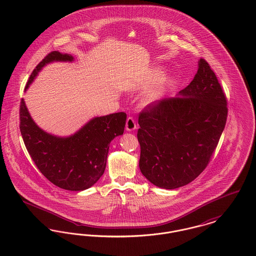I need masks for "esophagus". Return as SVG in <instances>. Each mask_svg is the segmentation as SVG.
Listing matches in <instances>:
<instances>
[{"label": "esophagus", "instance_id": "obj_1", "mask_svg": "<svg viewBox=\"0 0 256 256\" xmlns=\"http://www.w3.org/2000/svg\"><path fill=\"white\" fill-rule=\"evenodd\" d=\"M135 128H136V124H135L134 118L128 117V120H126V130L128 132H132Z\"/></svg>", "mask_w": 256, "mask_h": 256}]
</instances>
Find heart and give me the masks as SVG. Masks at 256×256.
<instances>
[{
    "mask_svg": "<svg viewBox=\"0 0 256 256\" xmlns=\"http://www.w3.org/2000/svg\"><path fill=\"white\" fill-rule=\"evenodd\" d=\"M163 74V71H162V69L161 68H154V69H152V71H150V73L148 74V76H146V80H156V78H159ZM162 82H161V84H158V86H156L146 98H145V100H143V104H152V102H154L158 98L159 95L161 94V92H162V90H163V87H162Z\"/></svg>",
    "mask_w": 256,
    "mask_h": 256,
    "instance_id": "heart-1",
    "label": "heart"
}]
</instances>
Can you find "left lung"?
<instances>
[{"instance_id": "8db88e82", "label": "left lung", "mask_w": 256, "mask_h": 256, "mask_svg": "<svg viewBox=\"0 0 256 256\" xmlns=\"http://www.w3.org/2000/svg\"><path fill=\"white\" fill-rule=\"evenodd\" d=\"M198 63L193 80L176 97L154 102L139 115V167L163 189L182 187L200 174L226 122V98L218 78L206 61Z\"/></svg>"}]
</instances>
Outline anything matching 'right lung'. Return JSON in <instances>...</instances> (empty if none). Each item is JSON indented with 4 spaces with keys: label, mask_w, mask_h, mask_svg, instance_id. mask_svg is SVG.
Listing matches in <instances>:
<instances>
[{
    "label": "right lung",
    "mask_w": 256,
    "mask_h": 256,
    "mask_svg": "<svg viewBox=\"0 0 256 256\" xmlns=\"http://www.w3.org/2000/svg\"><path fill=\"white\" fill-rule=\"evenodd\" d=\"M73 60L71 54L58 50L50 52L30 74L24 91L47 64ZM126 120L124 112L95 117L76 132L61 137L48 134L37 126L24 98L20 106V132L30 158L50 182L69 191L88 189L104 174L110 142L124 134Z\"/></svg>",
    "instance_id": "1"
}]
</instances>
